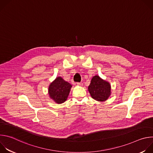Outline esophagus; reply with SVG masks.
I'll return each mask as SVG.
<instances>
[{
    "label": "esophagus",
    "mask_w": 153,
    "mask_h": 153,
    "mask_svg": "<svg viewBox=\"0 0 153 153\" xmlns=\"http://www.w3.org/2000/svg\"><path fill=\"white\" fill-rule=\"evenodd\" d=\"M76 84H77L78 86H82V83H80V82H77Z\"/></svg>",
    "instance_id": "1"
}]
</instances>
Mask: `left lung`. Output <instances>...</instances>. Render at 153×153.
<instances>
[{
    "label": "left lung",
    "instance_id": "left-lung-1",
    "mask_svg": "<svg viewBox=\"0 0 153 153\" xmlns=\"http://www.w3.org/2000/svg\"><path fill=\"white\" fill-rule=\"evenodd\" d=\"M88 90L91 97L99 102L106 101L111 94L110 82L103 80L98 75L93 77Z\"/></svg>",
    "mask_w": 153,
    "mask_h": 153
}]
</instances>
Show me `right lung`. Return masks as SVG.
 I'll return each instance as SVG.
<instances>
[{
    "instance_id": "add662e5",
    "label": "right lung",
    "mask_w": 153,
    "mask_h": 153,
    "mask_svg": "<svg viewBox=\"0 0 153 153\" xmlns=\"http://www.w3.org/2000/svg\"><path fill=\"white\" fill-rule=\"evenodd\" d=\"M72 85L62 77H57L49 85L48 94L55 103L61 104L67 100Z\"/></svg>"
}]
</instances>
